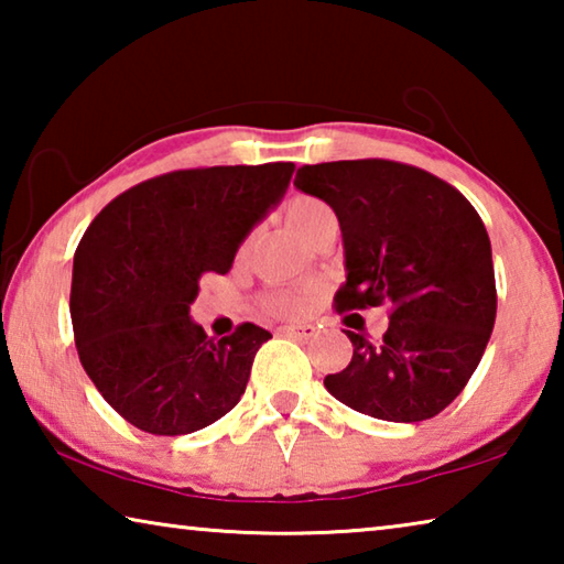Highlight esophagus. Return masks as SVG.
<instances>
[{
	"label": "esophagus",
	"mask_w": 564,
	"mask_h": 564,
	"mask_svg": "<svg viewBox=\"0 0 564 564\" xmlns=\"http://www.w3.org/2000/svg\"><path fill=\"white\" fill-rule=\"evenodd\" d=\"M279 333L293 338H313L316 336V328H313L311 323H293V326H283Z\"/></svg>",
	"instance_id": "1"
}]
</instances>
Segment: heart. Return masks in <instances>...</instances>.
Segmentation results:
<instances>
[{
  "mask_svg": "<svg viewBox=\"0 0 564 564\" xmlns=\"http://www.w3.org/2000/svg\"><path fill=\"white\" fill-rule=\"evenodd\" d=\"M285 221L293 228L295 234H299L303 241H308L313 234H318L323 226L336 221V214H333V208L321 202L316 196H295L285 206ZM305 299L303 293H295V291H279L269 295V308L273 313H281V316H293V313H301L305 308Z\"/></svg>",
  "mask_w": 564,
  "mask_h": 564,
  "instance_id": "b5f03b06",
  "label": "heart"
}]
</instances>
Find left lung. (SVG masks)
Instances as JSON below:
<instances>
[{
	"label": "left lung",
	"mask_w": 564,
	"mask_h": 564,
	"mask_svg": "<svg viewBox=\"0 0 564 564\" xmlns=\"http://www.w3.org/2000/svg\"><path fill=\"white\" fill-rule=\"evenodd\" d=\"M293 186L338 216L346 283L336 308L390 305L383 340L346 330L352 358L323 386L390 423L437 415L475 373L498 313L482 218L443 178L386 159L301 166Z\"/></svg>",
	"instance_id": "1"
}]
</instances>
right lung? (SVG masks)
<instances>
[{"mask_svg":"<svg viewBox=\"0 0 564 564\" xmlns=\"http://www.w3.org/2000/svg\"><path fill=\"white\" fill-rule=\"evenodd\" d=\"M295 164L186 169L123 191L74 253L72 326L79 360L117 413L151 435H186L241 400L271 333L243 323L221 340L191 321L206 273L285 196Z\"/></svg>","mask_w":564,"mask_h":564,"instance_id":"right-lung-1","label":"right lung"}]
</instances>
